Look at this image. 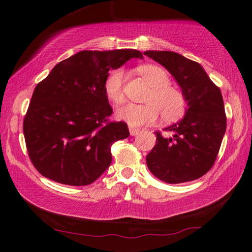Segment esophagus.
<instances>
[{
  "mask_svg": "<svg viewBox=\"0 0 252 252\" xmlns=\"http://www.w3.org/2000/svg\"><path fill=\"white\" fill-rule=\"evenodd\" d=\"M140 132V129L139 128H135V127H129V134L132 136H134V135H136L137 133Z\"/></svg>",
  "mask_w": 252,
  "mask_h": 252,
  "instance_id": "1",
  "label": "esophagus"
}]
</instances>
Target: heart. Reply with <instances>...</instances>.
<instances>
[{"instance_id":"heart-1","label":"heart","mask_w":252,"mask_h":252,"mask_svg":"<svg viewBox=\"0 0 252 252\" xmlns=\"http://www.w3.org/2000/svg\"><path fill=\"white\" fill-rule=\"evenodd\" d=\"M137 73L149 84L151 91L146 97V104H126L117 110V118L130 126H142L151 124L159 115L166 123L177 122L187 111L188 99L181 89L170 85V75L163 67L154 64L141 65ZM125 74L122 70H115L106 77L104 93L113 105L118 106L125 102L124 91Z\"/></svg>"}]
</instances>
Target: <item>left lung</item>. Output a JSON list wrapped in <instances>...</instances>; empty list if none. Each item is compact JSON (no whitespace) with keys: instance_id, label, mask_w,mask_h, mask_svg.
Segmentation results:
<instances>
[{"instance_id":"8db88e82","label":"left lung","mask_w":252,"mask_h":252,"mask_svg":"<svg viewBox=\"0 0 252 252\" xmlns=\"http://www.w3.org/2000/svg\"><path fill=\"white\" fill-rule=\"evenodd\" d=\"M144 55L166 67L188 99L185 118L164 129L172 135L156 132V144L147 156L148 167L167 184L196 180L212 168L226 132L221 92L194 61L173 51Z\"/></svg>"}]
</instances>
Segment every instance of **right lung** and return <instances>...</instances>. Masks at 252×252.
I'll use <instances>...</instances> for the list:
<instances>
[{"label": "right lung", "mask_w": 252, "mask_h": 252, "mask_svg": "<svg viewBox=\"0 0 252 252\" xmlns=\"http://www.w3.org/2000/svg\"><path fill=\"white\" fill-rule=\"evenodd\" d=\"M133 57L142 54L84 50L60 62L36 85L23 130L40 174L63 185L87 186L110 166L112 144L129 132L126 123L110 120L113 111L104 81Z\"/></svg>", "instance_id": "add662e5"}]
</instances>
